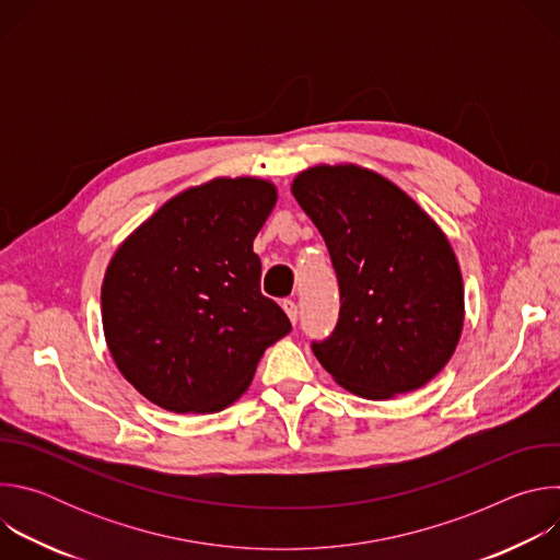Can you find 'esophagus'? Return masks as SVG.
Returning a JSON list of instances; mask_svg holds the SVG:
<instances>
[{
	"label": "esophagus",
	"instance_id": "34e87169",
	"mask_svg": "<svg viewBox=\"0 0 560 560\" xmlns=\"http://www.w3.org/2000/svg\"><path fill=\"white\" fill-rule=\"evenodd\" d=\"M281 305H283L285 314L290 316V322H292V324H296V316H299V305H296V301H292V299H285Z\"/></svg>",
	"mask_w": 560,
	"mask_h": 560
}]
</instances>
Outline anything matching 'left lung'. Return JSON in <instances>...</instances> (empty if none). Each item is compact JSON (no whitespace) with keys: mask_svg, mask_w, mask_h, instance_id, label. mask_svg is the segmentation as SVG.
<instances>
[{"mask_svg":"<svg viewBox=\"0 0 560 560\" xmlns=\"http://www.w3.org/2000/svg\"><path fill=\"white\" fill-rule=\"evenodd\" d=\"M292 195L328 246L339 318L312 352L339 385L389 398L434 378L463 328V279L439 225L392 182L359 166H316Z\"/></svg>","mask_w":560,"mask_h":560,"instance_id":"1","label":"left lung"}]
</instances>
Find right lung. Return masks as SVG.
I'll return each mask as SVG.
<instances>
[{
  "label": "right lung",
  "mask_w": 560,
  "mask_h": 560,
  "mask_svg": "<svg viewBox=\"0 0 560 560\" xmlns=\"http://www.w3.org/2000/svg\"><path fill=\"white\" fill-rule=\"evenodd\" d=\"M275 201L264 179H212L164 203L115 253L102 285L106 343L154 406L228 408L266 348L292 330L261 294L253 250Z\"/></svg>",
  "instance_id": "add662e5"
}]
</instances>
